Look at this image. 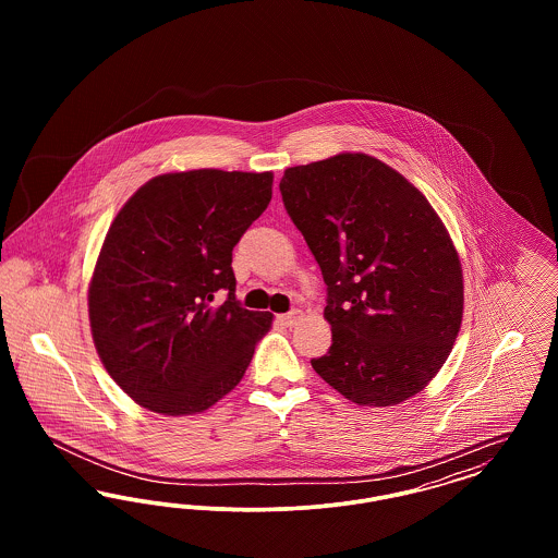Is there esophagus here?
Returning <instances> with one entry per match:
<instances>
[{
    "label": "esophagus",
    "mask_w": 558,
    "mask_h": 558,
    "mask_svg": "<svg viewBox=\"0 0 558 558\" xmlns=\"http://www.w3.org/2000/svg\"><path fill=\"white\" fill-rule=\"evenodd\" d=\"M301 318H303V312H301V310H292L289 314H282V316H280V322H282V324H287V326H296Z\"/></svg>",
    "instance_id": "34e87169"
}]
</instances>
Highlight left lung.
<instances>
[{"label":"left lung","instance_id":"obj_1","mask_svg":"<svg viewBox=\"0 0 558 558\" xmlns=\"http://www.w3.org/2000/svg\"><path fill=\"white\" fill-rule=\"evenodd\" d=\"M280 192L328 287L332 345L314 371L357 405L421 393L464 310L456 246L425 194L362 153L289 167Z\"/></svg>","mask_w":558,"mask_h":558}]
</instances>
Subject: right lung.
Instances as JSON below:
<instances>
[{
  "label": "right lung",
  "mask_w": 558,
  "mask_h": 558,
  "mask_svg": "<svg viewBox=\"0 0 558 558\" xmlns=\"http://www.w3.org/2000/svg\"><path fill=\"white\" fill-rule=\"evenodd\" d=\"M274 175L194 169L140 187L108 228L87 292L96 351L112 380L165 416L230 393L269 312L236 301L232 251L271 201ZM229 299L215 308L214 292Z\"/></svg>",
  "instance_id": "1"
}]
</instances>
